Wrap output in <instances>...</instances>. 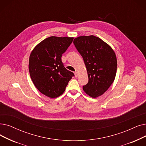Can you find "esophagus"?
<instances>
[{"label": "esophagus", "mask_w": 146, "mask_h": 146, "mask_svg": "<svg viewBox=\"0 0 146 146\" xmlns=\"http://www.w3.org/2000/svg\"><path fill=\"white\" fill-rule=\"evenodd\" d=\"M74 75H75V77L77 78L78 76V73L77 72H74Z\"/></svg>", "instance_id": "obj_1"}]
</instances>
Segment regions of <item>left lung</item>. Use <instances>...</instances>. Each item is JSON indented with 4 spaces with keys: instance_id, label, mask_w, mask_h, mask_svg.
<instances>
[{
    "instance_id": "left-lung-1",
    "label": "left lung",
    "mask_w": 146,
    "mask_h": 146,
    "mask_svg": "<svg viewBox=\"0 0 146 146\" xmlns=\"http://www.w3.org/2000/svg\"><path fill=\"white\" fill-rule=\"evenodd\" d=\"M73 43L84 59L88 82L83 90L89 96L97 98L103 95L116 77L117 59L113 49L93 35L75 38Z\"/></svg>"
}]
</instances>
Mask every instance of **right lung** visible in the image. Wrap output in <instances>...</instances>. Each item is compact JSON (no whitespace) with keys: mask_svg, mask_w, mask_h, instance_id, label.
I'll list each match as a JSON object with an SVG mask.
<instances>
[{"mask_svg":"<svg viewBox=\"0 0 146 146\" xmlns=\"http://www.w3.org/2000/svg\"><path fill=\"white\" fill-rule=\"evenodd\" d=\"M73 37L50 36L37 45L31 51L29 69L35 86L42 94L54 98L65 91L74 73L66 69L61 56Z\"/></svg>","mask_w":146,"mask_h":146,"instance_id":"right-lung-1","label":"right lung"}]
</instances>
